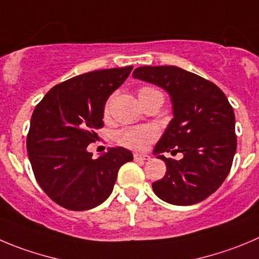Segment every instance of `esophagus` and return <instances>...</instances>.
<instances>
[{
    "mask_svg": "<svg viewBox=\"0 0 259 259\" xmlns=\"http://www.w3.org/2000/svg\"><path fill=\"white\" fill-rule=\"evenodd\" d=\"M134 159L135 161H149L151 157L148 154H139V153H135L134 154Z\"/></svg>",
    "mask_w": 259,
    "mask_h": 259,
    "instance_id": "1",
    "label": "esophagus"
}]
</instances>
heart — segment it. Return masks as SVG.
Returning <instances> with one entry per match:
<instances>
[{
	"label": "heart",
	"instance_id": "b5f03b06",
	"mask_svg": "<svg viewBox=\"0 0 259 259\" xmlns=\"http://www.w3.org/2000/svg\"><path fill=\"white\" fill-rule=\"evenodd\" d=\"M152 92H158L151 87H142L138 94L139 97L144 96L147 93ZM105 112H108V103L106 105ZM158 137V132L156 127L144 125V126H127L124 129L118 130L115 134V142L125 148L133 149V151H144L148 148L149 144L153 143Z\"/></svg>",
	"mask_w": 259,
	"mask_h": 259
}]
</instances>
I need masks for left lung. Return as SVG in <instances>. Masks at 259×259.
<instances>
[{
  "instance_id": "obj_1",
  "label": "left lung",
  "mask_w": 259,
  "mask_h": 259,
  "mask_svg": "<svg viewBox=\"0 0 259 259\" xmlns=\"http://www.w3.org/2000/svg\"><path fill=\"white\" fill-rule=\"evenodd\" d=\"M133 76L165 89L174 118L154 153H181L183 158L157 156L166 175L152 184L158 198L176 206L202 202L216 192L230 172L236 151L235 115L224 92L212 81L176 66L137 67Z\"/></svg>"
}]
</instances>
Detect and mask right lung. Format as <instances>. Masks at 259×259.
<instances>
[{
	"mask_svg": "<svg viewBox=\"0 0 259 259\" xmlns=\"http://www.w3.org/2000/svg\"><path fill=\"white\" fill-rule=\"evenodd\" d=\"M133 66L78 75L48 91L35 106L26 149L38 184L59 206L85 211L110 197L118 168L132 152L111 148L93 159L87 147L103 127L105 103L129 76Z\"/></svg>",
	"mask_w": 259,
	"mask_h": 259,
	"instance_id": "right-lung-1",
	"label": "right lung"
}]
</instances>
